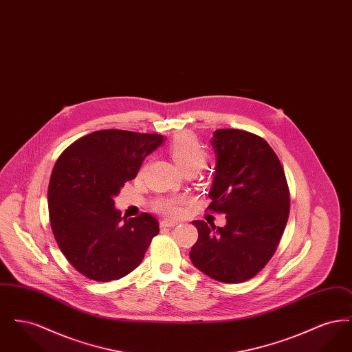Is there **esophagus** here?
I'll return each instance as SVG.
<instances>
[{
  "mask_svg": "<svg viewBox=\"0 0 352 352\" xmlns=\"http://www.w3.org/2000/svg\"><path fill=\"white\" fill-rule=\"evenodd\" d=\"M177 224H178V221H175V220H162L161 221V227H168V228H173Z\"/></svg>",
  "mask_w": 352,
  "mask_h": 352,
  "instance_id": "1",
  "label": "esophagus"
}]
</instances>
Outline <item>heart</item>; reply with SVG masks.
<instances>
[{
    "label": "heart",
    "mask_w": 352,
    "mask_h": 352,
    "mask_svg": "<svg viewBox=\"0 0 352 352\" xmlns=\"http://www.w3.org/2000/svg\"><path fill=\"white\" fill-rule=\"evenodd\" d=\"M168 153L177 166L182 171L192 168L198 170L203 166L207 160V154L203 151L201 144L197 138L190 133H181L175 135L168 146ZM182 199L179 198H170V199H160L155 201L154 207L157 211L168 215V217H177L181 214L182 210Z\"/></svg>",
    "instance_id": "b5f03b06"
}]
</instances>
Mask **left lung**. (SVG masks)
Instances as JSON below:
<instances>
[{
	"label": "left lung",
	"mask_w": 352,
	"mask_h": 352,
	"mask_svg": "<svg viewBox=\"0 0 352 352\" xmlns=\"http://www.w3.org/2000/svg\"><path fill=\"white\" fill-rule=\"evenodd\" d=\"M217 166L207 207L224 214V227L194 220L198 240L191 263L208 277L237 284L254 277L277 250L289 218L284 168L268 142L239 129L211 138Z\"/></svg>",
	"instance_id": "left-lung-1"
}]
</instances>
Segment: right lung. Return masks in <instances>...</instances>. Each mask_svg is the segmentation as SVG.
<instances>
[{
  "label": "right lung",
  "mask_w": 352,
  "mask_h": 352,
  "mask_svg": "<svg viewBox=\"0 0 352 352\" xmlns=\"http://www.w3.org/2000/svg\"><path fill=\"white\" fill-rule=\"evenodd\" d=\"M164 141L161 134L105 129L76 140L58 158L47 192L51 230L87 278L107 283L129 274L160 232L151 214L121 218L113 198Z\"/></svg>",
  "instance_id": "obj_1"
}]
</instances>
